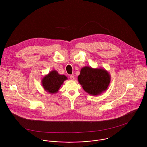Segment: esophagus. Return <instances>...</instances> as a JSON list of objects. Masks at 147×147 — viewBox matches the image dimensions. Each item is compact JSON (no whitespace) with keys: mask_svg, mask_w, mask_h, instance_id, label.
Segmentation results:
<instances>
[{"mask_svg":"<svg viewBox=\"0 0 147 147\" xmlns=\"http://www.w3.org/2000/svg\"><path fill=\"white\" fill-rule=\"evenodd\" d=\"M70 79L71 80H74V77L73 76H70Z\"/></svg>","mask_w":147,"mask_h":147,"instance_id":"34e87169","label":"esophagus"}]
</instances>
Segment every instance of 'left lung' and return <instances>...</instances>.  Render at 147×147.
<instances>
[{"label": "left lung", "instance_id": "8db88e82", "mask_svg": "<svg viewBox=\"0 0 147 147\" xmlns=\"http://www.w3.org/2000/svg\"><path fill=\"white\" fill-rule=\"evenodd\" d=\"M111 75L103 68L83 67L78 76V81L88 94L97 96L105 91L111 82Z\"/></svg>", "mask_w": 147, "mask_h": 147}]
</instances>
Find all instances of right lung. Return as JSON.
Instances as JSON below:
<instances>
[{
    "instance_id": "right-lung-1",
    "label": "right lung",
    "mask_w": 147,
    "mask_h": 147,
    "mask_svg": "<svg viewBox=\"0 0 147 147\" xmlns=\"http://www.w3.org/2000/svg\"><path fill=\"white\" fill-rule=\"evenodd\" d=\"M67 80L65 75H60L56 70L50 71L42 79L41 83L45 91L49 94L57 93L63 82Z\"/></svg>"
}]
</instances>
